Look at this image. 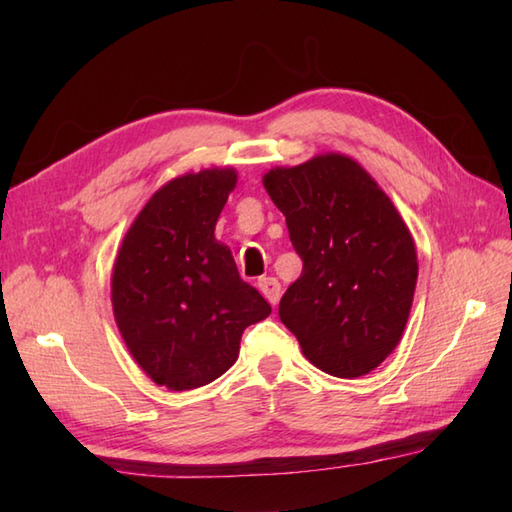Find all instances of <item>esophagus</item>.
Wrapping results in <instances>:
<instances>
[{
	"mask_svg": "<svg viewBox=\"0 0 512 512\" xmlns=\"http://www.w3.org/2000/svg\"><path fill=\"white\" fill-rule=\"evenodd\" d=\"M257 288L268 299L270 306H277V301L281 297V284L275 277H262L257 281Z\"/></svg>",
	"mask_w": 512,
	"mask_h": 512,
	"instance_id": "esophagus-1",
	"label": "esophagus"
}]
</instances>
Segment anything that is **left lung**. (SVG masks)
<instances>
[{
	"label": "left lung",
	"mask_w": 512,
	"mask_h": 512,
	"mask_svg": "<svg viewBox=\"0 0 512 512\" xmlns=\"http://www.w3.org/2000/svg\"><path fill=\"white\" fill-rule=\"evenodd\" d=\"M264 187L303 262L281 297V323L321 372L369 374L396 350L409 319L418 259L407 224L376 180L341 154L270 169Z\"/></svg>",
	"instance_id": "left-lung-1"
}]
</instances>
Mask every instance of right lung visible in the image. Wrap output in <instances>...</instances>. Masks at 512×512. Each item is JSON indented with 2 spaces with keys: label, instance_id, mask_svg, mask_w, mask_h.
Returning <instances> with one entry per match:
<instances>
[{
  "label": "right lung",
  "instance_id": "1",
  "mask_svg": "<svg viewBox=\"0 0 512 512\" xmlns=\"http://www.w3.org/2000/svg\"><path fill=\"white\" fill-rule=\"evenodd\" d=\"M235 182V169L169 180L138 213L116 255L118 330L145 374L173 391L220 378L237 361L244 330L270 314L213 235Z\"/></svg>",
  "mask_w": 512,
  "mask_h": 512
}]
</instances>
